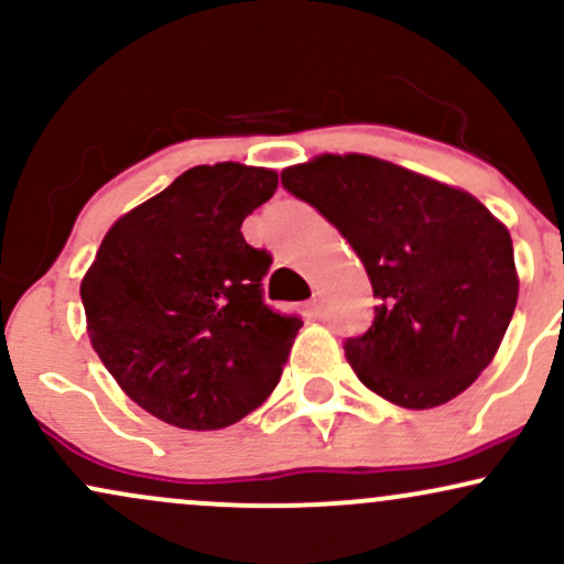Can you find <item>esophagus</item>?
Instances as JSON below:
<instances>
[{"instance_id": "1", "label": "esophagus", "mask_w": 564, "mask_h": 564, "mask_svg": "<svg viewBox=\"0 0 564 564\" xmlns=\"http://www.w3.org/2000/svg\"><path fill=\"white\" fill-rule=\"evenodd\" d=\"M304 310H307L310 318H321V315H323V304H321V300H310L307 304H304Z\"/></svg>"}]
</instances>
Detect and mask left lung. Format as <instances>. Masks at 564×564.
Wrapping results in <instances>:
<instances>
[{"mask_svg":"<svg viewBox=\"0 0 564 564\" xmlns=\"http://www.w3.org/2000/svg\"><path fill=\"white\" fill-rule=\"evenodd\" d=\"M281 183L347 238L379 300L345 341L358 379L416 411L467 390L514 315L509 230L469 193L360 153L289 166Z\"/></svg>","mask_w":564,"mask_h":564,"instance_id":"left-lung-1","label":"left lung"}]
</instances>
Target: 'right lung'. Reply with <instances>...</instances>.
I'll list each match as a JSON object with an SVG mask.
<instances>
[{
  "mask_svg": "<svg viewBox=\"0 0 564 564\" xmlns=\"http://www.w3.org/2000/svg\"><path fill=\"white\" fill-rule=\"evenodd\" d=\"M275 187L273 170L193 166L121 217L84 275L95 352L161 422L223 430L281 379L302 318L264 304L273 260L241 232Z\"/></svg>",
  "mask_w": 564,
  "mask_h": 564,
  "instance_id": "add662e5",
  "label": "right lung"
}]
</instances>
